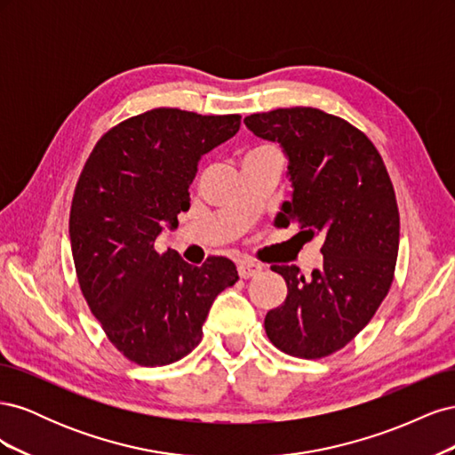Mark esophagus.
Here are the masks:
<instances>
[{
    "instance_id": "obj_1",
    "label": "esophagus",
    "mask_w": 455,
    "mask_h": 455,
    "mask_svg": "<svg viewBox=\"0 0 455 455\" xmlns=\"http://www.w3.org/2000/svg\"><path fill=\"white\" fill-rule=\"evenodd\" d=\"M261 264H258V261H252V259H243L239 261L237 266V271L243 279H251V277H256V275L261 273Z\"/></svg>"
}]
</instances>
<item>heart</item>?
Listing matches in <instances>:
<instances>
[{
  "label": "heart",
  "mask_w": 455,
  "mask_h": 455,
  "mask_svg": "<svg viewBox=\"0 0 455 455\" xmlns=\"http://www.w3.org/2000/svg\"><path fill=\"white\" fill-rule=\"evenodd\" d=\"M261 148H269V146H261ZM261 148H256V149H261ZM251 151H254V149H251Z\"/></svg>",
  "instance_id": "b5f03b06"
}]
</instances>
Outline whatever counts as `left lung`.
<instances>
[{
  "label": "left lung",
  "instance_id": "8db88e82",
  "mask_svg": "<svg viewBox=\"0 0 455 455\" xmlns=\"http://www.w3.org/2000/svg\"><path fill=\"white\" fill-rule=\"evenodd\" d=\"M288 157L292 201L277 220L323 235L324 264L311 277L296 266H271L288 294L266 315V334L299 359H323L346 347L387 296L398 254L401 218L376 146L346 119L316 108H279L244 117Z\"/></svg>",
  "mask_w": 455,
  "mask_h": 455
}]
</instances>
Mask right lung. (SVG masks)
Returning <instances> with one entry per match:
<instances>
[{
  "label": "right lung",
  "mask_w": 455,
  "mask_h": 455,
  "mask_svg": "<svg viewBox=\"0 0 455 455\" xmlns=\"http://www.w3.org/2000/svg\"><path fill=\"white\" fill-rule=\"evenodd\" d=\"M241 127V116L156 108L96 142L76 186L70 241L77 281L108 339L129 361L164 366L194 351L214 298L237 267L211 256L201 267L156 239L189 209L199 159Z\"/></svg>",
  "instance_id": "obj_1"
}]
</instances>
